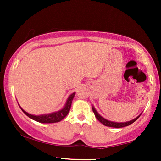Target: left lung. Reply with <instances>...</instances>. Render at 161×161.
Instances as JSON below:
<instances>
[{
  "mask_svg": "<svg viewBox=\"0 0 161 161\" xmlns=\"http://www.w3.org/2000/svg\"><path fill=\"white\" fill-rule=\"evenodd\" d=\"M92 110H93L94 114H95V117L97 118V119L98 121L101 122L102 124H104V125H106V126H109V127H114V128H123V127H125V126H127V125H131L132 123H133L136 120V119H138V117H139V116H137V117L136 118V119H132V120H130L129 122H125V123H114V122H111V121H109L108 119H104V118H103L102 116H100L99 114L96 111V110L95 109V108H92Z\"/></svg>",
  "mask_w": 161,
  "mask_h": 161,
  "instance_id": "1",
  "label": "left lung"
}]
</instances>
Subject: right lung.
Returning a JSON list of instances; mask_svg holds the SVG:
<instances>
[{
	"label": "right lung",
	"mask_w": 161,
	"mask_h": 161,
	"mask_svg": "<svg viewBox=\"0 0 161 161\" xmlns=\"http://www.w3.org/2000/svg\"><path fill=\"white\" fill-rule=\"evenodd\" d=\"M75 93H73L72 95H69V97H68L67 101H66V105L62 110H59V111L52 113V114H44V115H40V116H34L32 114H28L27 112H25V110H23L21 108V110H23L24 114L25 115L29 116L31 119H34L38 123H57V122L61 121L64 118L66 117V116L67 115L68 113H69L70 108H71L72 101H73V97H74Z\"/></svg>",
	"instance_id": "add662e5"
}]
</instances>
